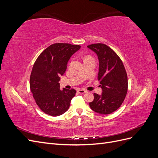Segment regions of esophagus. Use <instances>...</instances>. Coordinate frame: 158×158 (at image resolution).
Masks as SVG:
<instances>
[{"label":"esophagus","instance_id":"esophagus-1","mask_svg":"<svg viewBox=\"0 0 158 158\" xmlns=\"http://www.w3.org/2000/svg\"><path fill=\"white\" fill-rule=\"evenodd\" d=\"M77 92L79 93V94H85V93H86L87 92V91L86 90H85V89H78V91Z\"/></svg>","mask_w":158,"mask_h":158}]
</instances>
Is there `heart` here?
Instances as JSON below:
<instances>
[{
	"label": "heart",
	"instance_id": "1",
	"mask_svg": "<svg viewBox=\"0 0 158 158\" xmlns=\"http://www.w3.org/2000/svg\"><path fill=\"white\" fill-rule=\"evenodd\" d=\"M88 58H91V56H86L85 57V59H88Z\"/></svg>",
	"mask_w": 158,
	"mask_h": 158
}]
</instances>
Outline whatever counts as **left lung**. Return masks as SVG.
Instances as JSON below:
<instances>
[{
  "instance_id": "obj_1",
  "label": "left lung",
  "mask_w": 158,
  "mask_h": 158,
  "mask_svg": "<svg viewBox=\"0 0 158 158\" xmlns=\"http://www.w3.org/2000/svg\"><path fill=\"white\" fill-rule=\"evenodd\" d=\"M87 47L98 55V79L102 89L101 95L94 94L89 107L98 113L108 114L120 107L125 100L128 90L127 72L121 59L107 45L95 44Z\"/></svg>"
}]
</instances>
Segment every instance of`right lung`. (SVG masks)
<instances>
[{
    "label": "right lung",
    "instance_id": "right-lung-1",
    "mask_svg": "<svg viewBox=\"0 0 158 158\" xmlns=\"http://www.w3.org/2000/svg\"><path fill=\"white\" fill-rule=\"evenodd\" d=\"M80 45L55 44L37 57L30 75V86L33 97L42 111L52 117L64 113L76 94L74 89H60V76L66 70L68 61Z\"/></svg>",
    "mask_w": 158,
    "mask_h": 158
}]
</instances>
